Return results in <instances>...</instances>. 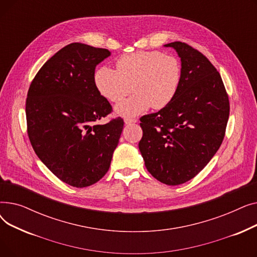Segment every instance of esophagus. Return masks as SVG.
<instances>
[{
  "label": "esophagus",
  "mask_w": 257,
  "mask_h": 257,
  "mask_svg": "<svg viewBox=\"0 0 257 257\" xmlns=\"http://www.w3.org/2000/svg\"><path fill=\"white\" fill-rule=\"evenodd\" d=\"M124 121H125V124H126V125H130V124H133V123H137L138 119H136V118H130V117H126V118H124Z\"/></svg>",
  "instance_id": "34e87169"
}]
</instances>
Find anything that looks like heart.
<instances>
[{
    "label": "heart",
    "mask_w": 257,
    "mask_h": 257,
    "mask_svg": "<svg viewBox=\"0 0 257 257\" xmlns=\"http://www.w3.org/2000/svg\"><path fill=\"white\" fill-rule=\"evenodd\" d=\"M182 78L177 57L158 51H142L121 56L116 61V71L101 66L94 73V84L104 98L119 102L131 92L134 94L114 107L123 117L144 113L169 105L176 96Z\"/></svg>",
    "instance_id": "heart-1"
}]
</instances>
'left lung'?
I'll list each match as a JSON object with an SVG mask.
<instances>
[{"mask_svg":"<svg viewBox=\"0 0 257 257\" xmlns=\"http://www.w3.org/2000/svg\"><path fill=\"white\" fill-rule=\"evenodd\" d=\"M165 47L173 48L180 58V86L169 105L141 117L139 148L154 178L178 185L194 178L219 150L229 100L219 72L203 54L180 42Z\"/></svg>","mask_w":257,"mask_h":257,"instance_id":"left-lung-1","label":"left lung"}]
</instances>
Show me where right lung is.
<instances>
[{
    "mask_svg": "<svg viewBox=\"0 0 257 257\" xmlns=\"http://www.w3.org/2000/svg\"><path fill=\"white\" fill-rule=\"evenodd\" d=\"M110 55L107 49L67 45L42 66L27 96V127L36 155L75 187L104 176L123 131L120 117L98 123L112 108L94 84V70Z\"/></svg>",
    "mask_w": 257,
    "mask_h": 257,
    "instance_id": "1",
    "label": "right lung"
}]
</instances>
